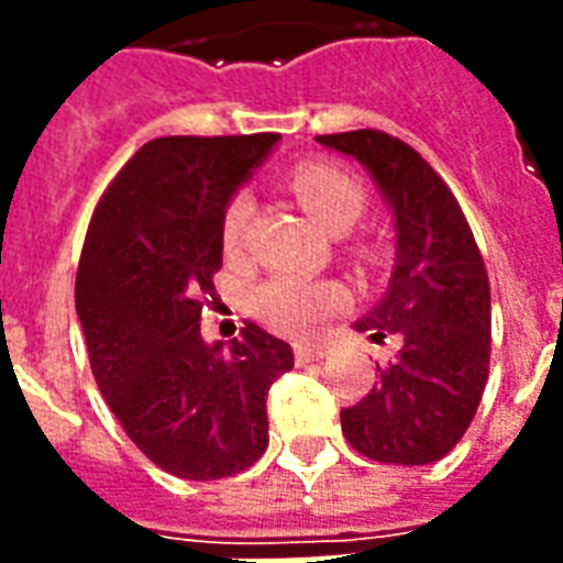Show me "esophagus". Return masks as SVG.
Instances as JSON below:
<instances>
[{
	"instance_id": "obj_1",
	"label": "esophagus",
	"mask_w": 563,
	"mask_h": 563,
	"mask_svg": "<svg viewBox=\"0 0 563 563\" xmlns=\"http://www.w3.org/2000/svg\"><path fill=\"white\" fill-rule=\"evenodd\" d=\"M327 356V347L324 344H298L295 347V360H298V365H309V362H318L324 360Z\"/></svg>"
}]
</instances>
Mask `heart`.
<instances>
[{
  "label": "heart",
  "instance_id": "obj_1",
  "mask_svg": "<svg viewBox=\"0 0 563 563\" xmlns=\"http://www.w3.org/2000/svg\"><path fill=\"white\" fill-rule=\"evenodd\" d=\"M289 187L300 207L330 233L353 228L365 210V189L351 172L333 163L307 161L289 172ZM254 219V201L247 192H236L221 212V245L230 256L245 251L247 228ZM347 303V289L339 280H307L280 274L256 286L254 312L280 333L303 335L316 330L327 316Z\"/></svg>",
  "mask_w": 563,
  "mask_h": 563
}]
</instances>
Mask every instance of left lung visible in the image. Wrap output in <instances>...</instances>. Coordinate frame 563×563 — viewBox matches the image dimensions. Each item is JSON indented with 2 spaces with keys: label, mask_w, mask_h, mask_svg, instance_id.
<instances>
[{
  "label": "left lung",
  "mask_w": 563,
  "mask_h": 563,
  "mask_svg": "<svg viewBox=\"0 0 563 563\" xmlns=\"http://www.w3.org/2000/svg\"><path fill=\"white\" fill-rule=\"evenodd\" d=\"M318 143L365 163L397 221V268L383 303L356 330L374 342L394 335L400 351L376 365L368 397L342 409V432L374 462H438L462 441L488 383L485 260L455 195L411 145L374 128Z\"/></svg>",
  "instance_id": "obj_1"
}]
</instances>
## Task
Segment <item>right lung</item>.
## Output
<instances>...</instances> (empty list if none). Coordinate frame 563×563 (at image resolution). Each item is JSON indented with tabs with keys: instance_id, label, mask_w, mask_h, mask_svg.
Returning <instances> with one entry per match:
<instances>
[{
	"instance_id": "obj_1",
	"label": "right lung",
	"mask_w": 563,
	"mask_h": 563,
	"mask_svg": "<svg viewBox=\"0 0 563 563\" xmlns=\"http://www.w3.org/2000/svg\"><path fill=\"white\" fill-rule=\"evenodd\" d=\"M277 134L161 136L110 180L75 277L90 368L128 438L172 476L224 479L268 446L265 397L295 356L247 321L203 344L221 212Z\"/></svg>"
}]
</instances>
